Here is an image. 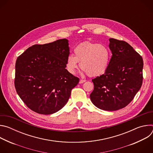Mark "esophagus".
Returning <instances> with one entry per match:
<instances>
[{"label": "esophagus", "mask_w": 153, "mask_h": 153, "mask_svg": "<svg viewBox=\"0 0 153 153\" xmlns=\"http://www.w3.org/2000/svg\"><path fill=\"white\" fill-rule=\"evenodd\" d=\"M85 82H86V80H83V79H80V80H79V83H84Z\"/></svg>", "instance_id": "34e87169"}]
</instances>
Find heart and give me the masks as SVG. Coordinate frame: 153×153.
<instances>
[{
	"instance_id": "obj_1",
	"label": "heart",
	"mask_w": 153,
	"mask_h": 153,
	"mask_svg": "<svg viewBox=\"0 0 153 153\" xmlns=\"http://www.w3.org/2000/svg\"><path fill=\"white\" fill-rule=\"evenodd\" d=\"M74 56L70 55L67 59V69L74 74L80 67L90 77L103 74L110 63L111 53L106 46L86 42L80 43L74 50Z\"/></svg>"
}]
</instances>
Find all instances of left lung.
<instances>
[{
	"label": "left lung",
	"instance_id": "left-lung-1",
	"mask_svg": "<svg viewBox=\"0 0 153 153\" xmlns=\"http://www.w3.org/2000/svg\"><path fill=\"white\" fill-rule=\"evenodd\" d=\"M112 53L106 72L92 80L93 103L106 111H116L128 105L139 91L143 82L142 56L125 41L111 38Z\"/></svg>",
	"mask_w": 153,
	"mask_h": 153
}]
</instances>
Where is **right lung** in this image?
<instances>
[{"label": "right lung", "instance_id": "1", "mask_svg": "<svg viewBox=\"0 0 153 153\" xmlns=\"http://www.w3.org/2000/svg\"><path fill=\"white\" fill-rule=\"evenodd\" d=\"M68 40L59 39L28 48L16 62L17 93L31 110L41 114L57 112L66 105L79 79L65 68Z\"/></svg>", "mask_w": 153, "mask_h": 153}]
</instances>
